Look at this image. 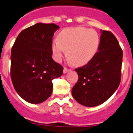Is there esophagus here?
I'll return each instance as SVG.
<instances>
[{
    "instance_id": "1",
    "label": "esophagus",
    "mask_w": 133,
    "mask_h": 133,
    "mask_svg": "<svg viewBox=\"0 0 133 133\" xmlns=\"http://www.w3.org/2000/svg\"><path fill=\"white\" fill-rule=\"evenodd\" d=\"M70 69H67L66 67H64V70H63V72L64 74H66L68 71H69Z\"/></svg>"
}]
</instances>
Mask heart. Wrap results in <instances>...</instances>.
Masks as SVG:
<instances>
[{"label":"heart","instance_id":"heart-1","mask_svg":"<svg viewBox=\"0 0 133 133\" xmlns=\"http://www.w3.org/2000/svg\"><path fill=\"white\" fill-rule=\"evenodd\" d=\"M100 46L96 31L87 28H68L62 30L58 39L51 43L54 59L59 62L66 52L68 59L75 66H83L93 59Z\"/></svg>","mask_w":133,"mask_h":133}]
</instances>
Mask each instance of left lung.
<instances>
[{"label":"left lung","instance_id":"8db88e82","mask_svg":"<svg viewBox=\"0 0 133 133\" xmlns=\"http://www.w3.org/2000/svg\"><path fill=\"white\" fill-rule=\"evenodd\" d=\"M101 32L97 53L86 65L75 69L78 81L72 88V96L87 107H95L106 101L121 81L123 51L111 32Z\"/></svg>","mask_w":133,"mask_h":133}]
</instances>
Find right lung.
I'll return each instance as SVG.
<instances>
[{"mask_svg": "<svg viewBox=\"0 0 133 133\" xmlns=\"http://www.w3.org/2000/svg\"><path fill=\"white\" fill-rule=\"evenodd\" d=\"M59 26L37 23L18 35L11 51L12 84L18 94L30 103L50 97L52 79L63 74V67L52 58V37Z\"/></svg>", "mask_w": 133, "mask_h": 133, "instance_id": "add662e5", "label": "right lung"}]
</instances>
